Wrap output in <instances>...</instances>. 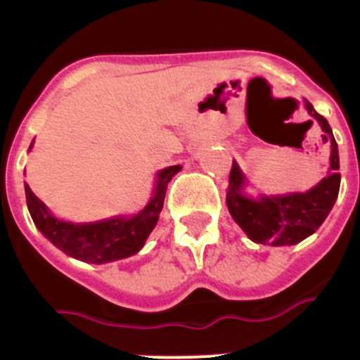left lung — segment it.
Listing matches in <instances>:
<instances>
[{
	"mask_svg": "<svg viewBox=\"0 0 360 360\" xmlns=\"http://www.w3.org/2000/svg\"><path fill=\"white\" fill-rule=\"evenodd\" d=\"M307 110L321 123L326 143H331V170L315 188L307 193L278 195L266 197L261 195L257 200L245 197V177L237 163L230 170V184L226 188V203L231 217L256 244L263 245H292L310 237L319 230L328 214L331 212L340 191L341 174L338 144L333 136L328 120L319 115L307 101Z\"/></svg>",
	"mask_w": 360,
	"mask_h": 360,
	"instance_id": "left-lung-1",
	"label": "left lung"
}]
</instances>
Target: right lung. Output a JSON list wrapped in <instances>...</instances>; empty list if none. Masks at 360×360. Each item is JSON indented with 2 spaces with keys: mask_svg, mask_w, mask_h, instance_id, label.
I'll use <instances>...</instances> for the list:
<instances>
[{
  "mask_svg": "<svg viewBox=\"0 0 360 360\" xmlns=\"http://www.w3.org/2000/svg\"><path fill=\"white\" fill-rule=\"evenodd\" d=\"M179 170L181 165H172L158 174L155 197L134 217H115L99 223L72 224L56 219L27 184L25 200L38 230L56 248L85 263H108L129 257L143 249L148 235L151 233L162 212L167 184Z\"/></svg>",
  "mask_w": 360,
  "mask_h": 360,
  "instance_id": "obj_1",
  "label": "right lung"
}]
</instances>
